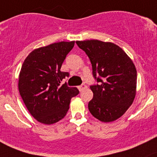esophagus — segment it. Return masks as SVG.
Instances as JSON below:
<instances>
[{
    "label": "esophagus",
    "instance_id": "1",
    "mask_svg": "<svg viewBox=\"0 0 157 157\" xmlns=\"http://www.w3.org/2000/svg\"><path fill=\"white\" fill-rule=\"evenodd\" d=\"M86 88H87V86H86V85H85V84H82V85H80V86H78L79 90H80V92L83 91V90Z\"/></svg>",
    "mask_w": 157,
    "mask_h": 157
}]
</instances>
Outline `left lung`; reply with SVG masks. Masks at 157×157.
Wrapping results in <instances>:
<instances>
[{"label": "left lung", "instance_id": "obj_1", "mask_svg": "<svg viewBox=\"0 0 157 157\" xmlns=\"http://www.w3.org/2000/svg\"><path fill=\"white\" fill-rule=\"evenodd\" d=\"M90 60L93 75L99 84L90 86L93 98L88 108L102 122L122 116L134 102L137 70L129 56L115 44L102 41H77Z\"/></svg>", "mask_w": 157, "mask_h": 157}]
</instances>
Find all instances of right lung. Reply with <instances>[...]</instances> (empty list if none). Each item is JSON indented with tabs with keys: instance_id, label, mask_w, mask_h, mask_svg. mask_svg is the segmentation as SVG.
<instances>
[{
	"instance_id": "obj_1",
	"label": "right lung",
	"mask_w": 157,
	"mask_h": 157,
	"mask_svg": "<svg viewBox=\"0 0 157 157\" xmlns=\"http://www.w3.org/2000/svg\"><path fill=\"white\" fill-rule=\"evenodd\" d=\"M74 45L72 42H59L36 48L25 59L20 75L18 88L29 113L39 122L52 124L67 114L71 98L77 96V87L61 84L67 72L61 67Z\"/></svg>"
}]
</instances>
